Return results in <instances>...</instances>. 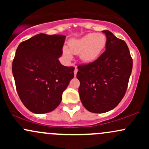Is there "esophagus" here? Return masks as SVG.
Instances as JSON below:
<instances>
[{
  "mask_svg": "<svg viewBox=\"0 0 149 149\" xmlns=\"http://www.w3.org/2000/svg\"><path fill=\"white\" fill-rule=\"evenodd\" d=\"M77 72H78V69H77L76 66H75V70H74V75H75V76H76Z\"/></svg>",
  "mask_w": 149,
  "mask_h": 149,
  "instance_id": "1",
  "label": "esophagus"
}]
</instances>
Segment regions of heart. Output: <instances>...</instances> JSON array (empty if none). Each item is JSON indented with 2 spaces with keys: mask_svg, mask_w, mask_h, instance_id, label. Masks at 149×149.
Masks as SVG:
<instances>
[{
  "mask_svg": "<svg viewBox=\"0 0 149 149\" xmlns=\"http://www.w3.org/2000/svg\"><path fill=\"white\" fill-rule=\"evenodd\" d=\"M107 45V37L102 33H89L69 42V49H63V54L67 58L71 57V53L79 54L82 61L90 64L100 57Z\"/></svg>",
  "mask_w": 149,
  "mask_h": 149,
  "instance_id": "1",
  "label": "heart"
}]
</instances>
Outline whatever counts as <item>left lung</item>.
Returning <instances> with one entry per match:
<instances>
[{"label":"left lung","instance_id":"1","mask_svg":"<svg viewBox=\"0 0 149 149\" xmlns=\"http://www.w3.org/2000/svg\"><path fill=\"white\" fill-rule=\"evenodd\" d=\"M106 50L96 61L78 67L76 77L82 104L92 113H103L123 98L132 69V59L124 40L108 30Z\"/></svg>","mask_w":149,"mask_h":149}]
</instances>
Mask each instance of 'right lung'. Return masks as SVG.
Wrapping results in <instances>:
<instances>
[{
    "instance_id": "right-lung-1",
    "label": "right lung",
    "mask_w": 149,
    "mask_h": 149,
    "mask_svg": "<svg viewBox=\"0 0 149 149\" xmlns=\"http://www.w3.org/2000/svg\"><path fill=\"white\" fill-rule=\"evenodd\" d=\"M66 36L40 33L22 42L13 61V74L20 100L37 114L52 111L74 77V67L64 66L59 58Z\"/></svg>"
}]
</instances>
